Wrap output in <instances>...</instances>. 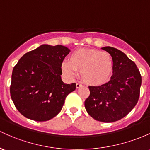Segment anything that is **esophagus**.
<instances>
[{
  "instance_id": "34e87169",
  "label": "esophagus",
  "mask_w": 150,
  "mask_h": 150,
  "mask_svg": "<svg viewBox=\"0 0 150 150\" xmlns=\"http://www.w3.org/2000/svg\"><path fill=\"white\" fill-rule=\"evenodd\" d=\"M76 88H79L81 87L82 84H81V83H76Z\"/></svg>"
}]
</instances>
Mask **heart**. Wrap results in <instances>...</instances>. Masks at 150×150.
Returning <instances> with one entry per match:
<instances>
[{
	"instance_id": "1",
	"label": "heart",
	"mask_w": 150,
	"mask_h": 150,
	"mask_svg": "<svg viewBox=\"0 0 150 150\" xmlns=\"http://www.w3.org/2000/svg\"><path fill=\"white\" fill-rule=\"evenodd\" d=\"M113 67L112 56L94 49L75 50L69 56V61H64L61 65L62 73L69 79L74 78L77 71L80 70L83 81L91 86H99L109 81Z\"/></svg>"
}]
</instances>
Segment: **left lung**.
Instances as JSON below:
<instances>
[{
	"label": "left lung",
	"mask_w": 150,
	"mask_h": 150,
	"mask_svg": "<svg viewBox=\"0 0 150 150\" xmlns=\"http://www.w3.org/2000/svg\"><path fill=\"white\" fill-rule=\"evenodd\" d=\"M113 61V74L110 81L98 86H88L89 96L84 106L94 120L114 122L129 113L139 100L142 76L135 63L115 48H101Z\"/></svg>",
	"instance_id": "obj_1"
}]
</instances>
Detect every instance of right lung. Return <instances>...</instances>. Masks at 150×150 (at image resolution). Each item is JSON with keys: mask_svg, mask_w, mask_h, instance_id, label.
Wrapping results in <instances>:
<instances>
[{"mask_svg": "<svg viewBox=\"0 0 150 150\" xmlns=\"http://www.w3.org/2000/svg\"><path fill=\"white\" fill-rule=\"evenodd\" d=\"M70 49L43 44L26 53L13 69L10 87L15 107L26 118L45 122L62 110L76 83L62 81L61 65Z\"/></svg>", "mask_w": 150, "mask_h": 150, "instance_id": "obj_1", "label": "right lung"}]
</instances>
